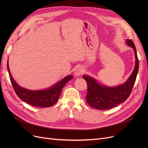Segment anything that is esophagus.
I'll use <instances>...</instances> for the list:
<instances>
[{
	"mask_svg": "<svg viewBox=\"0 0 148 148\" xmlns=\"http://www.w3.org/2000/svg\"><path fill=\"white\" fill-rule=\"evenodd\" d=\"M83 73V69L82 67L79 66L75 69V71H74V75L76 77H79V76L81 75Z\"/></svg>",
	"mask_w": 148,
	"mask_h": 148,
	"instance_id": "esophagus-1",
	"label": "esophagus"
}]
</instances>
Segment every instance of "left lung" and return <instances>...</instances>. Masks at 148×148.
<instances>
[{
	"label": "left lung",
	"instance_id": "1",
	"mask_svg": "<svg viewBox=\"0 0 148 148\" xmlns=\"http://www.w3.org/2000/svg\"><path fill=\"white\" fill-rule=\"evenodd\" d=\"M126 44L134 50L136 65L133 73L123 84L115 87H108L100 84L93 77L83 75V78L86 81L88 84L86 99L88 104L92 107L102 110L109 109L123 103L130 96L136 82L139 62L133 41L127 40Z\"/></svg>",
	"mask_w": 148,
	"mask_h": 148
}]
</instances>
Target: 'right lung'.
Listing matches in <instances>:
<instances>
[{
  "label": "right lung",
  "mask_w": 148,
  "mask_h": 148,
  "mask_svg": "<svg viewBox=\"0 0 148 148\" xmlns=\"http://www.w3.org/2000/svg\"><path fill=\"white\" fill-rule=\"evenodd\" d=\"M7 68L12 87L17 96L26 103L38 107H49L55 104L59 98L61 91L65 85L73 78V75H68L48 89L31 90L20 86L15 82L10 71L8 60L7 62Z\"/></svg>",
  "instance_id": "right-lung-1"
}]
</instances>
